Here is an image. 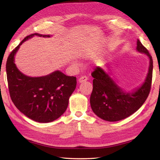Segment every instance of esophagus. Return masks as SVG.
Returning <instances> with one entry per match:
<instances>
[{"instance_id":"esophagus-1","label":"esophagus","mask_w":160,"mask_h":160,"mask_svg":"<svg viewBox=\"0 0 160 160\" xmlns=\"http://www.w3.org/2000/svg\"><path fill=\"white\" fill-rule=\"evenodd\" d=\"M88 77L86 76H82L79 79V83H83V82H85L87 80H88Z\"/></svg>"}]
</instances>
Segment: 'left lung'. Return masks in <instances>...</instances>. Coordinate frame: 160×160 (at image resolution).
Masks as SVG:
<instances>
[{
  "instance_id": "left-lung-1",
  "label": "left lung",
  "mask_w": 160,
  "mask_h": 160,
  "mask_svg": "<svg viewBox=\"0 0 160 160\" xmlns=\"http://www.w3.org/2000/svg\"><path fill=\"white\" fill-rule=\"evenodd\" d=\"M136 50L148 57L149 65L143 83L132 91H125L121 88L109 72L100 67H97L91 73L94 79L90 104L93 113L101 119L108 122H118L127 118L141 108L148 98L152 85L153 60L139 39Z\"/></svg>"
}]
</instances>
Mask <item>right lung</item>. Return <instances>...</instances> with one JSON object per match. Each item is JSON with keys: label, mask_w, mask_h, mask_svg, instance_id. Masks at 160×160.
<instances>
[{"label": "right lung", "mask_w": 160, "mask_h": 160, "mask_svg": "<svg viewBox=\"0 0 160 160\" xmlns=\"http://www.w3.org/2000/svg\"><path fill=\"white\" fill-rule=\"evenodd\" d=\"M35 36L51 35L34 33L26 37L9 55L6 65L9 93L13 103L22 113L37 122L49 123L65 113L70 96L76 88L77 79L60 71L42 77L23 74L14 63V57L22 43Z\"/></svg>", "instance_id": "1"}]
</instances>
